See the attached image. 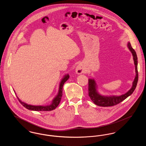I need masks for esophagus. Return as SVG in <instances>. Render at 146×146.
I'll return each instance as SVG.
<instances>
[{"instance_id": "34e87169", "label": "esophagus", "mask_w": 146, "mask_h": 146, "mask_svg": "<svg viewBox=\"0 0 146 146\" xmlns=\"http://www.w3.org/2000/svg\"><path fill=\"white\" fill-rule=\"evenodd\" d=\"M76 72L78 74H83L85 73V70L84 69V68L82 65L79 64L76 67Z\"/></svg>"}]
</instances>
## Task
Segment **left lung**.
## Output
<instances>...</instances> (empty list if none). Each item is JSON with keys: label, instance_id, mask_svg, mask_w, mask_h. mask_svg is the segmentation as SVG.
Masks as SVG:
<instances>
[{"label": "left lung", "instance_id": "1", "mask_svg": "<svg viewBox=\"0 0 146 146\" xmlns=\"http://www.w3.org/2000/svg\"><path fill=\"white\" fill-rule=\"evenodd\" d=\"M127 47L132 53L134 64L135 66L136 76L132 83L131 88L124 94L120 96H104L102 95L97 91V84L94 79H89V96L92 101L97 106L101 107H110L118 104L124 101L127 97L130 96L136 89L138 82V71H137V57L134 49L129 42L127 43Z\"/></svg>", "mask_w": 146, "mask_h": 146}]
</instances>
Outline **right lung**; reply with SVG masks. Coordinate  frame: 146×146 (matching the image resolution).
I'll use <instances>...</instances> for the list:
<instances>
[{
	"label": "right lung",
	"instance_id": "1",
	"mask_svg": "<svg viewBox=\"0 0 146 146\" xmlns=\"http://www.w3.org/2000/svg\"><path fill=\"white\" fill-rule=\"evenodd\" d=\"M69 78H70V76L68 74H66L64 76H63V78L62 79V80L60 83L58 94L55 97V98L52 100L51 104L50 105H48V106H33V105L28 104L21 101L19 97L17 96V97L19 101H20V102L21 103V104L23 107H25L26 108L28 109L29 110L35 111H50L54 110L58 106V105L59 104L60 101H61V98L62 96V89L63 84L69 79ZM14 92H15V91H14Z\"/></svg>",
	"mask_w": 146,
	"mask_h": 146
}]
</instances>
